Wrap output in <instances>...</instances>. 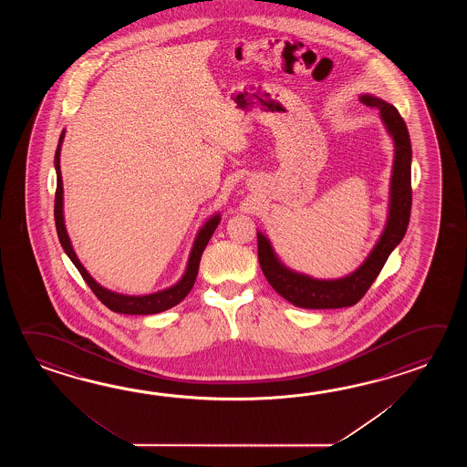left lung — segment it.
Wrapping results in <instances>:
<instances>
[{
    "instance_id": "left-lung-1",
    "label": "left lung",
    "mask_w": 467,
    "mask_h": 467,
    "mask_svg": "<svg viewBox=\"0 0 467 467\" xmlns=\"http://www.w3.org/2000/svg\"><path fill=\"white\" fill-rule=\"evenodd\" d=\"M362 103L370 109H378L384 119L389 133L396 143V157L390 180V207L388 225L368 260L348 277L338 280H318L296 274L278 262L272 245L260 232L257 234L258 262L264 275L272 288L288 300L290 304L302 308H342L356 306L366 296L374 280L378 278L389 255L399 242L406 235L412 205L410 187V139L406 121L399 115L396 107L376 97H362Z\"/></svg>"
}]
</instances>
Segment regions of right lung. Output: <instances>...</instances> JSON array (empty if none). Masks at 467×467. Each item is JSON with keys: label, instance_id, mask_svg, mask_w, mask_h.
Wrapping results in <instances>:
<instances>
[{"label": "right lung", "instance_id": "obj_1", "mask_svg": "<svg viewBox=\"0 0 467 467\" xmlns=\"http://www.w3.org/2000/svg\"><path fill=\"white\" fill-rule=\"evenodd\" d=\"M63 137H65V131H61L60 143H58V149L55 151V169H57L55 225H57V234H58V238H60L61 247L67 252V255L70 257L71 262L75 264V267L78 268L81 277L88 284V287L93 290V294L109 310L119 312V314H129V316H149V314H159V312H163V310L175 307L183 298L187 297V294H189L192 287H193V284H195V278H197V274H199L200 258H202V254H203V250L207 247L210 238L213 235V232L217 229V225H219L220 215H215L213 219H210L203 225V229L200 230L199 237L195 238V244H193L192 254H190L189 265H187V270H185V275L182 277L177 285L167 288V290H161V292H157V294L141 296V297L121 296V294H115L111 290H107V288L101 287L93 278L89 277L88 272L79 264L78 257H77V254L73 252V247H71L67 229H65V222H63V180H61L60 171V150Z\"/></svg>", "mask_w": 467, "mask_h": 467}]
</instances>
